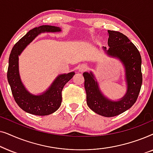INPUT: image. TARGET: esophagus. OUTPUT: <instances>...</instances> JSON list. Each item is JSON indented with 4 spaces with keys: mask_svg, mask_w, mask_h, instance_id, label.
<instances>
[{
    "mask_svg": "<svg viewBox=\"0 0 153 153\" xmlns=\"http://www.w3.org/2000/svg\"><path fill=\"white\" fill-rule=\"evenodd\" d=\"M86 69H87V65L85 64L81 65H79V68H78L79 71V72H83V71H85V70H86Z\"/></svg>",
    "mask_w": 153,
    "mask_h": 153,
    "instance_id": "1",
    "label": "esophagus"
}]
</instances>
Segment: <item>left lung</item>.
<instances>
[{"label": "left lung", "mask_w": 153, "mask_h": 153, "mask_svg": "<svg viewBox=\"0 0 153 153\" xmlns=\"http://www.w3.org/2000/svg\"><path fill=\"white\" fill-rule=\"evenodd\" d=\"M108 49H103L108 56L118 59L125 68L127 91L118 100L106 97L100 88L92 72L83 73L86 101L88 107L100 116L113 117L125 112L134 105L142 84L141 57L137 48L128 37L118 31L108 30Z\"/></svg>", "instance_id": "left-lung-1"}]
</instances>
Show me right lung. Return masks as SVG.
Wrapping results in <instances>:
<instances>
[{
  "label": "right lung",
  "mask_w": 153,
  "mask_h": 153,
  "mask_svg": "<svg viewBox=\"0 0 153 153\" xmlns=\"http://www.w3.org/2000/svg\"><path fill=\"white\" fill-rule=\"evenodd\" d=\"M61 30L59 27L49 25L33 28L15 44L10 53L7 74L8 83L16 104L28 114L47 116L57 111L61 105L62 90L75 73L72 72L59 74L47 90L39 95H34L26 88L21 79L19 71V56L38 35L43 33H58Z\"/></svg>",
  "instance_id": "1"
}]
</instances>
